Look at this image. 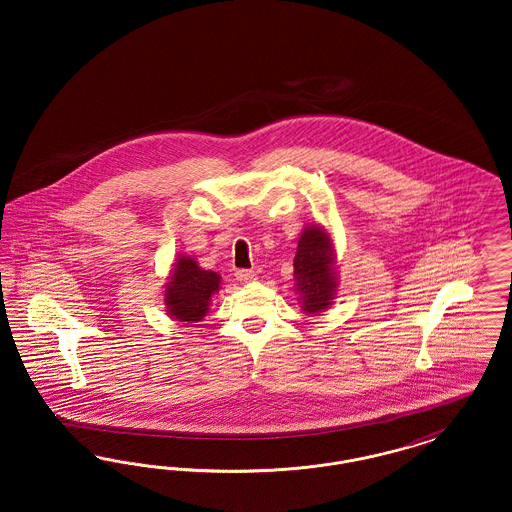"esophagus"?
I'll return each instance as SVG.
<instances>
[{"label": "esophagus", "mask_w": 512, "mask_h": 512, "mask_svg": "<svg viewBox=\"0 0 512 512\" xmlns=\"http://www.w3.org/2000/svg\"><path fill=\"white\" fill-rule=\"evenodd\" d=\"M236 280L238 282H242V284H251V282H255L257 280V274H255V270H236Z\"/></svg>", "instance_id": "34e87169"}]
</instances>
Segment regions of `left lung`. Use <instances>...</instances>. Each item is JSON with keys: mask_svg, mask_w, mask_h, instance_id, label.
I'll return each mask as SVG.
<instances>
[{"mask_svg": "<svg viewBox=\"0 0 512 512\" xmlns=\"http://www.w3.org/2000/svg\"><path fill=\"white\" fill-rule=\"evenodd\" d=\"M338 274L336 249L328 230L320 224L305 226L293 259L295 293L303 313L317 317L330 309L338 293Z\"/></svg>", "mask_w": 512, "mask_h": 512, "instance_id": "1", "label": "left lung"}]
</instances>
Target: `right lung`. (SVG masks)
I'll use <instances>...</instances> for the list:
<instances>
[{
    "label": "right lung",
    "mask_w": 512,
    "mask_h": 512,
    "mask_svg": "<svg viewBox=\"0 0 512 512\" xmlns=\"http://www.w3.org/2000/svg\"><path fill=\"white\" fill-rule=\"evenodd\" d=\"M165 284L167 315L178 322H199L207 315L213 293L219 292L220 274L203 270L194 257L178 255Z\"/></svg>",
    "instance_id": "right-lung-1"
}]
</instances>
